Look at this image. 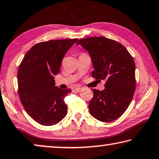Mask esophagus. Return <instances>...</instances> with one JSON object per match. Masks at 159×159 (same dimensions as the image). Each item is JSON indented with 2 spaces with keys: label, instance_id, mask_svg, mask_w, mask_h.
I'll use <instances>...</instances> for the list:
<instances>
[{
  "label": "esophagus",
  "instance_id": "1",
  "mask_svg": "<svg viewBox=\"0 0 159 159\" xmlns=\"http://www.w3.org/2000/svg\"><path fill=\"white\" fill-rule=\"evenodd\" d=\"M82 89H83V88H82V87H76V88H75V91H76L77 92H81Z\"/></svg>",
  "mask_w": 159,
  "mask_h": 159
}]
</instances>
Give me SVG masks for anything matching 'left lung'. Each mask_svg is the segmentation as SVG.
<instances>
[{
  "mask_svg": "<svg viewBox=\"0 0 159 159\" xmlns=\"http://www.w3.org/2000/svg\"><path fill=\"white\" fill-rule=\"evenodd\" d=\"M91 57L94 70L92 77L105 80V89H95L89 110L97 120H116L127 109L136 89L135 63L126 48L105 37L83 38L77 43Z\"/></svg>",
  "mask_w": 159,
  "mask_h": 159,
  "instance_id": "1",
  "label": "left lung"
}]
</instances>
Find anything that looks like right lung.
<instances>
[{
	"mask_svg": "<svg viewBox=\"0 0 159 159\" xmlns=\"http://www.w3.org/2000/svg\"><path fill=\"white\" fill-rule=\"evenodd\" d=\"M78 39L51 40L29 50L19 66L18 94L28 115L43 126L59 123L67 114L64 99L70 89L55 86L65 53Z\"/></svg>",
	"mask_w": 159,
	"mask_h": 159,
	"instance_id": "add662e5",
	"label": "right lung"
}]
</instances>
